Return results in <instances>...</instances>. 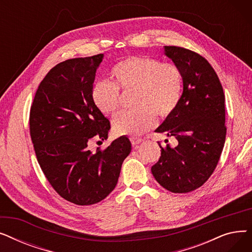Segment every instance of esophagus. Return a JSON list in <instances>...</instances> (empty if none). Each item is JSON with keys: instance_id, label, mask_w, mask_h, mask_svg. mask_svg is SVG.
Listing matches in <instances>:
<instances>
[{"instance_id": "obj_1", "label": "esophagus", "mask_w": 252, "mask_h": 252, "mask_svg": "<svg viewBox=\"0 0 252 252\" xmlns=\"http://www.w3.org/2000/svg\"><path fill=\"white\" fill-rule=\"evenodd\" d=\"M129 140H130V143L133 144V145H138V144H140V143L143 141V139H141V138H136V137H130Z\"/></svg>"}]
</instances>
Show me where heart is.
Instances as JSON below:
<instances>
[{
  "instance_id": "b5f03b06",
  "label": "heart",
  "mask_w": 252,
  "mask_h": 252,
  "mask_svg": "<svg viewBox=\"0 0 252 252\" xmlns=\"http://www.w3.org/2000/svg\"><path fill=\"white\" fill-rule=\"evenodd\" d=\"M114 82H97L92 97L100 111L115 113L121 106V92L136 90L138 109L124 111L113 118V129L121 136H140L155 126V115L165 119L175 112L183 92L179 66L150 57H129L111 70Z\"/></svg>"
}]
</instances>
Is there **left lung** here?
<instances>
[{
	"label": "left lung",
	"instance_id": "1",
	"mask_svg": "<svg viewBox=\"0 0 252 252\" xmlns=\"http://www.w3.org/2000/svg\"><path fill=\"white\" fill-rule=\"evenodd\" d=\"M164 54L183 74V94L178 108L156 133L175 137L176 147L161 148L152 167L155 180L173 193H188L201 187L215 171L226 140L224 94L215 69L197 53L165 46Z\"/></svg>",
	"mask_w": 252,
	"mask_h": 252
}]
</instances>
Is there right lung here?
I'll return each instance as SVG.
<instances>
[{
    "mask_svg": "<svg viewBox=\"0 0 252 252\" xmlns=\"http://www.w3.org/2000/svg\"><path fill=\"white\" fill-rule=\"evenodd\" d=\"M103 54L65 60L39 84L30 113V130L36 155L51 186L76 205L100 202L115 188L122 164L131 150L123 136L93 153V138L108 137L110 123L92 97Z\"/></svg>",
    "mask_w": 252,
    "mask_h": 252,
    "instance_id": "add662e5",
    "label": "right lung"
}]
</instances>
